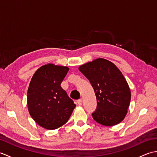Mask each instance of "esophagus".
Here are the masks:
<instances>
[{
  "label": "esophagus",
  "mask_w": 157,
  "mask_h": 157,
  "mask_svg": "<svg viewBox=\"0 0 157 157\" xmlns=\"http://www.w3.org/2000/svg\"><path fill=\"white\" fill-rule=\"evenodd\" d=\"M82 99H79V100H78V101H77V103H78V104L79 105H82Z\"/></svg>",
  "instance_id": "1"
}]
</instances>
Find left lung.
<instances>
[{"label":"left lung","mask_w":157,"mask_h":157,"mask_svg":"<svg viewBox=\"0 0 157 157\" xmlns=\"http://www.w3.org/2000/svg\"><path fill=\"white\" fill-rule=\"evenodd\" d=\"M94 88L97 107L92 117L100 124L113 126L124 119L128 113L131 92L124 76L117 66L98 58L79 67Z\"/></svg>","instance_id":"obj_1"}]
</instances>
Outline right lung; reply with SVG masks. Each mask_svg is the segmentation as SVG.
Instances as JSON below:
<instances>
[{
  "instance_id": "right-lung-1",
  "label": "right lung",
  "mask_w": 157,
  "mask_h": 157,
  "mask_svg": "<svg viewBox=\"0 0 157 157\" xmlns=\"http://www.w3.org/2000/svg\"><path fill=\"white\" fill-rule=\"evenodd\" d=\"M69 69L48 63L35 72L29 83V113L36 123L46 129H55L65 124L76 106L61 86Z\"/></svg>"
}]
</instances>
